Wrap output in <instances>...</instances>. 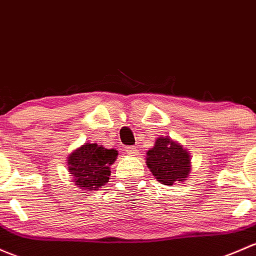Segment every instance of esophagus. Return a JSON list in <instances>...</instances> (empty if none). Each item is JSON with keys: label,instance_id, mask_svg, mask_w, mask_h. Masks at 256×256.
Wrapping results in <instances>:
<instances>
[{"label": "esophagus", "instance_id": "1", "mask_svg": "<svg viewBox=\"0 0 256 256\" xmlns=\"http://www.w3.org/2000/svg\"><path fill=\"white\" fill-rule=\"evenodd\" d=\"M125 150H126V153H128V154H131V156L137 154V148H136L135 146H128V147H126Z\"/></svg>", "mask_w": 256, "mask_h": 256}]
</instances>
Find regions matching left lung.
Listing matches in <instances>:
<instances>
[{
  "mask_svg": "<svg viewBox=\"0 0 256 256\" xmlns=\"http://www.w3.org/2000/svg\"><path fill=\"white\" fill-rule=\"evenodd\" d=\"M146 163L153 176L164 185L182 182L190 172L189 153L168 137L156 140L154 147L147 152Z\"/></svg>",
  "mask_w": 256,
  "mask_h": 256,
  "instance_id": "obj_1",
  "label": "left lung"
}]
</instances>
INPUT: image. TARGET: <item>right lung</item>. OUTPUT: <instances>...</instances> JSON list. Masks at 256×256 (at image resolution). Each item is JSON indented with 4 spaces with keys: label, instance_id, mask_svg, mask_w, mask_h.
I'll return each mask as SVG.
<instances>
[{
    "label": "right lung",
    "instance_id": "add662e5",
    "mask_svg": "<svg viewBox=\"0 0 256 256\" xmlns=\"http://www.w3.org/2000/svg\"><path fill=\"white\" fill-rule=\"evenodd\" d=\"M118 150H106L96 144H86L68 157L70 174L82 189L98 190L109 182L110 166L115 162Z\"/></svg>",
    "mask_w": 256,
    "mask_h": 256
}]
</instances>
